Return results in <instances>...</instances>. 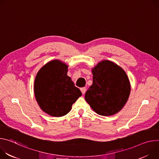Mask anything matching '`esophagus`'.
Instances as JSON below:
<instances>
[{
    "label": "esophagus",
    "mask_w": 159,
    "mask_h": 159,
    "mask_svg": "<svg viewBox=\"0 0 159 159\" xmlns=\"http://www.w3.org/2000/svg\"><path fill=\"white\" fill-rule=\"evenodd\" d=\"M80 90H81V92H82V93L84 95L86 92V88H81Z\"/></svg>",
    "instance_id": "obj_1"
}]
</instances>
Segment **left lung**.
I'll list each match as a JSON object with an SVG mask.
<instances>
[{"instance_id":"obj_1","label":"left lung","mask_w":159,"mask_h":159,"mask_svg":"<svg viewBox=\"0 0 159 159\" xmlns=\"http://www.w3.org/2000/svg\"><path fill=\"white\" fill-rule=\"evenodd\" d=\"M93 83L85 93V100L98 114L111 116L126 103L131 92L129 78L121 67L103 60L92 69Z\"/></svg>"}]
</instances>
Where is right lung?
<instances>
[{"label":"right lung","mask_w":159,"mask_h":159,"mask_svg":"<svg viewBox=\"0 0 159 159\" xmlns=\"http://www.w3.org/2000/svg\"><path fill=\"white\" fill-rule=\"evenodd\" d=\"M67 71L68 65L56 59L42 66L35 77V98L40 109L49 116L66 115L82 95L67 76Z\"/></svg>","instance_id":"add662e5"}]
</instances>
